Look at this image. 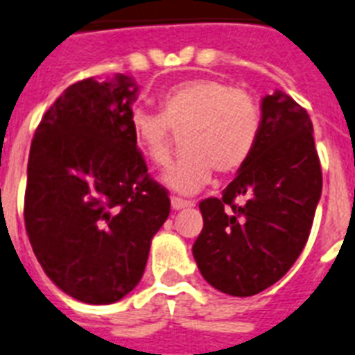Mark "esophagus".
<instances>
[{
	"label": "esophagus",
	"mask_w": 355,
	"mask_h": 355,
	"mask_svg": "<svg viewBox=\"0 0 355 355\" xmlns=\"http://www.w3.org/2000/svg\"><path fill=\"white\" fill-rule=\"evenodd\" d=\"M172 203V209L174 210H181V209H187V207H192L194 205V201H190V199H183V198H172L171 199Z\"/></svg>",
	"instance_id": "esophagus-1"
}]
</instances>
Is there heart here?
Returning a JSON list of instances; mask_svg holds the SVG:
<instances>
[{
    "mask_svg": "<svg viewBox=\"0 0 355 355\" xmlns=\"http://www.w3.org/2000/svg\"><path fill=\"white\" fill-rule=\"evenodd\" d=\"M161 114L136 108L130 128L137 148L159 168L171 165L172 137L183 134V156L163 181L178 192H196L212 171L232 174L256 148L261 132V107L250 92L221 79L201 78L161 94Z\"/></svg>",
    "mask_w": 355,
    "mask_h": 355,
    "instance_id": "1",
    "label": "heart"
}]
</instances>
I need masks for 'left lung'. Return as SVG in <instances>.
<instances>
[{
    "label": "left lung",
    "instance_id": "obj_1",
    "mask_svg": "<svg viewBox=\"0 0 355 355\" xmlns=\"http://www.w3.org/2000/svg\"><path fill=\"white\" fill-rule=\"evenodd\" d=\"M261 116L250 159L221 198L199 203L203 230L192 247L201 276L236 297L259 294L290 270L306 245L323 189L306 110L276 90L263 98Z\"/></svg>",
    "mask_w": 355,
    "mask_h": 355
}]
</instances>
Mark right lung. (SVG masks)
<instances>
[{"mask_svg": "<svg viewBox=\"0 0 355 355\" xmlns=\"http://www.w3.org/2000/svg\"><path fill=\"white\" fill-rule=\"evenodd\" d=\"M137 85L83 79L55 99L28 154L25 228L55 286L78 301L123 300L171 214L130 128Z\"/></svg>", "mask_w": 355, "mask_h": 355, "instance_id": "1", "label": "right lung"}]
</instances>
